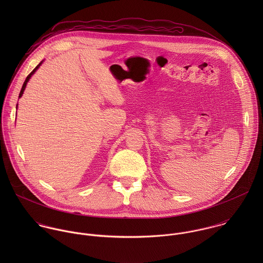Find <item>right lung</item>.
Wrapping results in <instances>:
<instances>
[{
  "instance_id": "obj_1",
  "label": "right lung",
  "mask_w": 263,
  "mask_h": 263,
  "mask_svg": "<svg viewBox=\"0 0 263 263\" xmlns=\"http://www.w3.org/2000/svg\"><path fill=\"white\" fill-rule=\"evenodd\" d=\"M42 64V62L41 63H39L37 66H36V68L29 74V75L27 76V78H26V80H25V82H24V84H23V86H22V89H21V91H20V94H19V97H21L22 96V94H23V92H24V90H25V87H26V84H27V82L29 81V79H30V77L33 75L34 73H35V71L37 70L38 68H39V66Z\"/></svg>"
}]
</instances>
